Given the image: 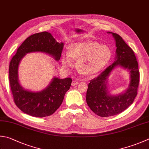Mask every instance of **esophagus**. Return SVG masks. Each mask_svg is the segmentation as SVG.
<instances>
[{
    "mask_svg": "<svg viewBox=\"0 0 149 149\" xmlns=\"http://www.w3.org/2000/svg\"><path fill=\"white\" fill-rule=\"evenodd\" d=\"M79 83L78 82H77V81H76V80H73L72 82V84H71V85L72 86H76V85H77V84Z\"/></svg>",
    "mask_w": 149,
    "mask_h": 149,
    "instance_id": "esophagus-1",
    "label": "esophagus"
}]
</instances>
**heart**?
Wrapping results in <instances>:
<instances>
[{
  "instance_id": "b5f03b06",
  "label": "heart",
  "mask_w": 149,
  "mask_h": 149,
  "mask_svg": "<svg viewBox=\"0 0 149 149\" xmlns=\"http://www.w3.org/2000/svg\"><path fill=\"white\" fill-rule=\"evenodd\" d=\"M111 56V50L106 45H99L95 41H80L71 45L69 52L63 54V65L72 66V59L77 60V68L85 75L97 73L102 69Z\"/></svg>"
}]
</instances>
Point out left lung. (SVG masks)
Instances as JSON below:
<instances>
[{"label": "left lung", "instance_id": "obj_1", "mask_svg": "<svg viewBox=\"0 0 149 149\" xmlns=\"http://www.w3.org/2000/svg\"><path fill=\"white\" fill-rule=\"evenodd\" d=\"M111 33L116 40L117 47L116 60L99 76L90 80L86 93V102L89 107L100 117L113 116L125 111L133 103L137 94L139 83L138 63L133 50L119 35ZM117 65L129 70L131 83L124 94L113 96L108 93L106 83L109 73Z\"/></svg>", "mask_w": 149, "mask_h": 149}]
</instances>
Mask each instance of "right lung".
I'll return each instance as SVG.
<instances>
[{"instance_id":"1","label":"right lung","mask_w":149,"mask_h":149,"mask_svg":"<svg viewBox=\"0 0 149 149\" xmlns=\"http://www.w3.org/2000/svg\"><path fill=\"white\" fill-rule=\"evenodd\" d=\"M63 43H58L50 33H34L26 38L10 61L9 81L14 102L24 113L37 117L51 116L61 106L72 82L71 78H53L46 89L40 92L25 90L18 81V67L21 59L29 52H43L60 59Z\"/></svg>"}]
</instances>
